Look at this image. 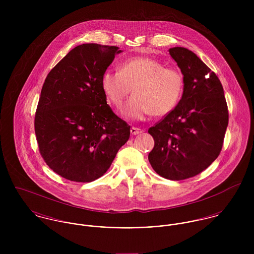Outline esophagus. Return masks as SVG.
<instances>
[{
  "mask_svg": "<svg viewBox=\"0 0 254 254\" xmlns=\"http://www.w3.org/2000/svg\"><path fill=\"white\" fill-rule=\"evenodd\" d=\"M143 132H144V130H142L140 128H137V127H132L131 128V134L132 135H139V134H141Z\"/></svg>",
  "mask_w": 254,
  "mask_h": 254,
  "instance_id": "esophagus-1",
  "label": "esophagus"
}]
</instances>
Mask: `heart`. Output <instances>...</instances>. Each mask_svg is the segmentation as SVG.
<instances>
[{"instance_id": "1", "label": "heart", "mask_w": 254, "mask_h": 254, "mask_svg": "<svg viewBox=\"0 0 254 254\" xmlns=\"http://www.w3.org/2000/svg\"><path fill=\"white\" fill-rule=\"evenodd\" d=\"M184 87L181 72L165 67L160 62L147 57L124 61L118 70L108 69L102 75V89L109 102L120 108L131 92L122 114L129 119L142 120L152 113L161 116L177 105Z\"/></svg>"}]
</instances>
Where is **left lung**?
<instances>
[{"mask_svg": "<svg viewBox=\"0 0 254 254\" xmlns=\"http://www.w3.org/2000/svg\"><path fill=\"white\" fill-rule=\"evenodd\" d=\"M169 54L184 75V92L176 108L148 129L154 140L148 161L159 176L180 181L201 173L217 158L229 112L215 73L186 48H171Z\"/></svg>", "mask_w": 254, "mask_h": 254, "instance_id": "left-lung-1", "label": "left lung"}]
</instances>
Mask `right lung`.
I'll list each match as a JSON object with an SVG mask.
<instances>
[{"mask_svg":"<svg viewBox=\"0 0 254 254\" xmlns=\"http://www.w3.org/2000/svg\"><path fill=\"white\" fill-rule=\"evenodd\" d=\"M118 47L83 44L46 77L34 127L39 151L58 175L88 183L109 170L130 137V126L107 104L102 75Z\"/></svg>","mask_w":254,"mask_h":254,"instance_id":"add662e5","label":"right lung"}]
</instances>
